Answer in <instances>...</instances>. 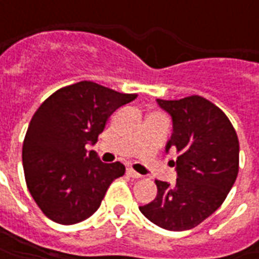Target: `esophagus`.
I'll use <instances>...</instances> for the list:
<instances>
[{
  "mask_svg": "<svg viewBox=\"0 0 259 259\" xmlns=\"http://www.w3.org/2000/svg\"><path fill=\"white\" fill-rule=\"evenodd\" d=\"M126 174L129 175L130 178H133V179H139V178H141V175L137 174L135 169H132V168H127V170H126Z\"/></svg>",
  "mask_w": 259,
  "mask_h": 259,
  "instance_id": "34e87169",
  "label": "esophagus"
}]
</instances>
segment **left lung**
Instances as JSON below:
<instances>
[{"instance_id":"1","label":"left lung","mask_w":259,"mask_h":259,"mask_svg":"<svg viewBox=\"0 0 259 259\" xmlns=\"http://www.w3.org/2000/svg\"><path fill=\"white\" fill-rule=\"evenodd\" d=\"M170 113L174 133L166 151L178 152L175 185L155 180V200L140 206L157 226L182 232L212 215L229 194L239 174V139L222 109L201 96L157 100Z\"/></svg>"}]
</instances>
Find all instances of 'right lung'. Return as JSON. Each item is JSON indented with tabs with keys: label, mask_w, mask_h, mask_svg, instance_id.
<instances>
[{
	"label": "right lung",
	"mask_w": 259,
	"mask_h": 259,
	"mask_svg": "<svg viewBox=\"0 0 259 259\" xmlns=\"http://www.w3.org/2000/svg\"><path fill=\"white\" fill-rule=\"evenodd\" d=\"M136 97L83 80L57 90L34 112L22 161L27 189L51 221L73 225L87 219L109 185L123 176V163L101 162L85 146L94 144L109 116Z\"/></svg>",
	"instance_id": "add662e5"
}]
</instances>
